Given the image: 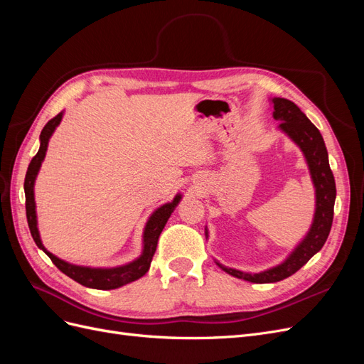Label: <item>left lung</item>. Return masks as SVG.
Returning a JSON list of instances; mask_svg holds the SVG:
<instances>
[{
	"mask_svg": "<svg viewBox=\"0 0 364 364\" xmlns=\"http://www.w3.org/2000/svg\"><path fill=\"white\" fill-rule=\"evenodd\" d=\"M272 105L273 118L281 121L279 129L304 153L316 190V211L310 230H308L301 243L293 249L290 255L278 266L262 270L259 273H247L232 267H226L215 261L217 266L223 269L226 273L232 274V277L238 279L255 284L278 282L291 277L293 273L305 266L310 258L323 247L329 230H331L336 202V181L331 168H329L328 151L321 132L306 118L301 109L293 102L287 100V98L274 97L272 98ZM205 234L208 238V230Z\"/></svg>",
	"mask_w": 364,
	"mask_h": 364,
	"instance_id": "obj_1",
	"label": "left lung"
}]
</instances>
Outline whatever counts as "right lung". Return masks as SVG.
I'll list each match as a JSON object with an SVG mask.
<instances>
[{
	"instance_id": "1",
	"label": "right lung",
	"mask_w": 364,
	"mask_h": 364,
	"mask_svg": "<svg viewBox=\"0 0 364 364\" xmlns=\"http://www.w3.org/2000/svg\"><path fill=\"white\" fill-rule=\"evenodd\" d=\"M63 117V112L58 114L54 118H51L46 127L41 132V147L36 153V156L31 159L27 174H26V181H24V191H26V213H27V222L33 240L38 245L39 249L47 253L50 259L54 262L62 273L67 274L71 279L77 281L79 284L85 285V287L90 289H97V290H114L118 287H123V285L134 282L139 279L141 277L149 272L150 269V262L153 255L156 252L158 246V240L162 232V229L167 223V220L170 218L171 213L174 211V208L178 206V203L182 199V194H178L170 203H165L159 206L155 213H153L144 228V234H142V252L141 255L129 264H124V266H118V267H111V269H102V267H85V266H75V264L67 262L56 255H53L51 252H48L46 247H43L41 235H39V229H38V218H36V203H35V181L36 176L39 173V168L42 165L43 158H46V153L48 149V141L51 135L54 134V130L60 124Z\"/></svg>"
}]
</instances>
